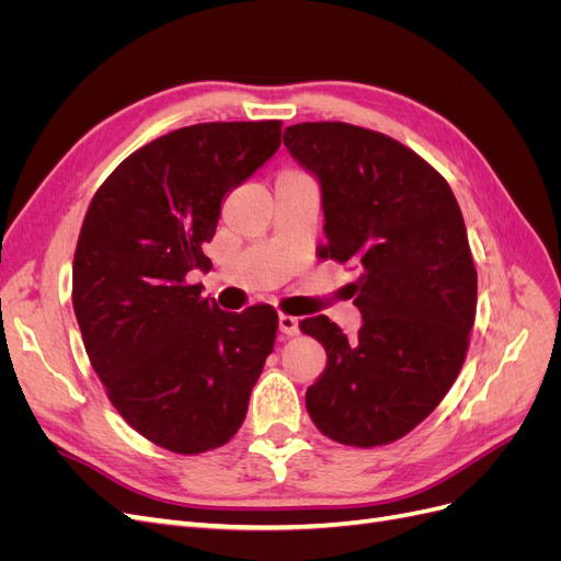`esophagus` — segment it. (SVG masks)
Wrapping results in <instances>:
<instances>
[{
	"instance_id": "esophagus-1",
	"label": "esophagus",
	"mask_w": 561,
	"mask_h": 561,
	"mask_svg": "<svg viewBox=\"0 0 561 561\" xmlns=\"http://www.w3.org/2000/svg\"><path fill=\"white\" fill-rule=\"evenodd\" d=\"M278 330H280L285 336H295V334H299V320H297L295 316L280 313V316H278Z\"/></svg>"
}]
</instances>
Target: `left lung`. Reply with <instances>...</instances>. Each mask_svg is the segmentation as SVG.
Masks as SVG:
<instances>
[{
	"label": "left lung",
	"mask_w": 561,
	"mask_h": 561,
	"mask_svg": "<svg viewBox=\"0 0 561 561\" xmlns=\"http://www.w3.org/2000/svg\"><path fill=\"white\" fill-rule=\"evenodd\" d=\"M283 142L320 182V257L360 271L358 334L328 316L299 322L328 353L307 390L309 416L339 445L396 443L443 402L466 360L478 271L461 208L433 165L383 133L307 122Z\"/></svg>",
	"instance_id": "8db88e82"
}]
</instances>
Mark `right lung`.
<instances>
[{"label": "right lung", "mask_w": 561, "mask_h": 561, "mask_svg": "<svg viewBox=\"0 0 561 561\" xmlns=\"http://www.w3.org/2000/svg\"><path fill=\"white\" fill-rule=\"evenodd\" d=\"M280 147V122L178 128L116 165L83 217L72 304L107 398L149 443L175 454L227 445L274 351L278 313H227L186 283L210 268L225 196Z\"/></svg>", "instance_id": "add662e5"}]
</instances>
